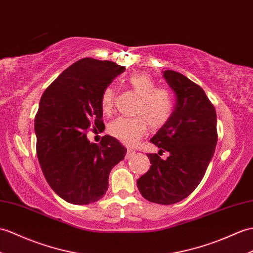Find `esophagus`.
Wrapping results in <instances>:
<instances>
[{
	"mask_svg": "<svg viewBox=\"0 0 253 253\" xmlns=\"http://www.w3.org/2000/svg\"><path fill=\"white\" fill-rule=\"evenodd\" d=\"M133 154H134V151H133V150H130V149H129V150L127 151V153H126V156H125V158H126V160H129V158H130V157H132V156H133Z\"/></svg>",
	"mask_w": 253,
	"mask_h": 253,
	"instance_id": "obj_1",
	"label": "esophagus"
}]
</instances>
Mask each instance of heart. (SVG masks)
<instances>
[{"instance_id":"obj_1","label":"heart","mask_w":253,"mask_h":253,"mask_svg":"<svg viewBox=\"0 0 253 253\" xmlns=\"http://www.w3.org/2000/svg\"><path fill=\"white\" fill-rule=\"evenodd\" d=\"M125 84L139 97L134 108V117H119L109 126L111 136L128 146L136 145L142 138L149 124L152 129H161L170 121L174 109L172 93L166 88H157L149 75L132 73L128 75ZM100 103L104 112H110L114 103L112 86L103 88Z\"/></svg>"}]
</instances>
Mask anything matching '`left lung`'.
I'll list each match as a JSON object with an SVG mask.
<instances>
[{"label": "left lung", "instance_id": "obj_1", "mask_svg": "<svg viewBox=\"0 0 253 253\" xmlns=\"http://www.w3.org/2000/svg\"><path fill=\"white\" fill-rule=\"evenodd\" d=\"M164 78L175 93L171 119L151 142L169 156L148 154L151 167L137 181L145 199L172 205L187 197L203 180L213 157L218 131L216 113L204 89L179 72L166 70Z\"/></svg>", "mask_w": 253, "mask_h": 253}]
</instances>
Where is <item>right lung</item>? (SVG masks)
Instances as JSON below:
<instances>
[{
    "mask_svg": "<svg viewBox=\"0 0 253 253\" xmlns=\"http://www.w3.org/2000/svg\"><path fill=\"white\" fill-rule=\"evenodd\" d=\"M124 71L113 61L83 58L64 70L40 100L34 122L40 165L51 189L70 204L102 198L111 169L126 155L125 146L111 136L99 144L87 140L88 131L104 127L103 88Z\"/></svg>",
    "mask_w": 253,
    "mask_h": 253,
    "instance_id": "add662e5",
    "label": "right lung"
}]
</instances>
